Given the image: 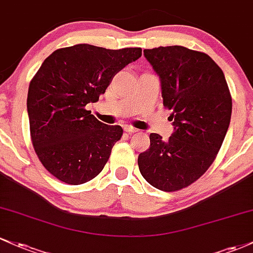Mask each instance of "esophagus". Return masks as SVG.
Returning a JSON list of instances; mask_svg holds the SVG:
<instances>
[{"mask_svg":"<svg viewBox=\"0 0 253 253\" xmlns=\"http://www.w3.org/2000/svg\"><path fill=\"white\" fill-rule=\"evenodd\" d=\"M124 129H125V131H126L127 133H135V132H138L137 128H134V127L129 126V125H125Z\"/></svg>","mask_w":253,"mask_h":253,"instance_id":"esophagus-1","label":"esophagus"}]
</instances>
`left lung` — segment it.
<instances>
[{
    "instance_id": "obj_1",
    "label": "left lung",
    "mask_w": 253,
    "mask_h": 253,
    "mask_svg": "<svg viewBox=\"0 0 253 253\" xmlns=\"http://www.w3.org/2000/svg\"><path fill=\"white\" fill-rule=\"evenodd\" d=\"M144 55L160 76L174 133L168 140L151 133L138 166L150 185L175 192L197 181L215 161L229 127L232 96L222 69L205 52L171 45L145 49Z\"/></svg>"
}]
</instances>
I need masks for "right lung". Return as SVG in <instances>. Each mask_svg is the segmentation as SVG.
<instances>
[{
	"label": "right lung",
	"instance_id": "1",
	"mask_svg": "<svg viewBox=\"0 0 253 253\" xmlns=\"http://www.w3.org/2000/svg\"><path fill=\"white\" fill-rule=\"evenodd\" d=\"M140 56V48L77 44L55 50L32 78L27 93L32 145L60 181L85 184L104 168L124 129L102 124L86 105L98 101L114 76Z\"/></svg>",
	"mask_w": 253,
	"mask_h": 253
}]
</instances>
